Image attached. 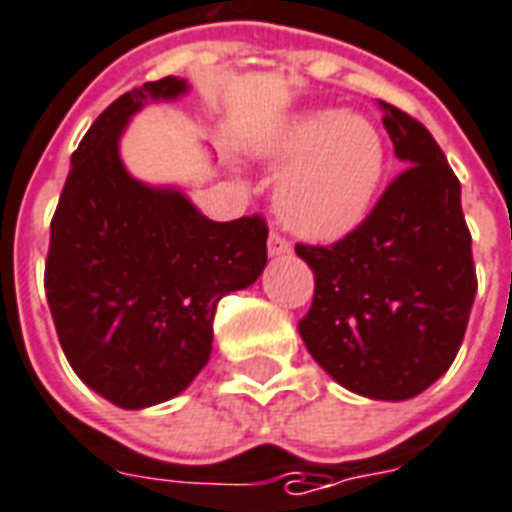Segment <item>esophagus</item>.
Masks as SVG:
<instances>
[{
	"label": "esophagus",
	"instance_id": "obj_1",
	"mask_svg": "<svg viewBox=\"0 0 512 512\" xmlns=\"http://www.w3.org/2000/svg\"><path fill=\"white\" fill-rule=\"evenodd\" d=\"M267 251H270V256H286V253H291V240L280 232H272L270 240H267Z\"/></svg>",
	"mask_w": 512,
	"mask_h": 512
}]
</instances>
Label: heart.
Instances as JSON below:
<instances>
[{
    "mask_svg": "<svg viewBox=\"0 0 512 512\" xmlns=\"http://www.w3.org/2000/svg\"><path fill=\"white\" fill-rule=\"evenodd\" d=\"M270 153L291 161L278 183V213L313 240H337L356 229L386 167L378 126L343 110L299 115L272 137Z\"/></svg>",
    "mask_w": 512,
    "mask_h": 512,
    "instance_id": "1",
    "label": "heart"
}]
</instances>
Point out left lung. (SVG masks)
Instances as JSON below:
<instances>
[{
  "label": "left lung",
  "mask_w": 512,
  "mask_h": 512,
  "mask_svg": "<svg viewBox=\"0 0 512 512\" xmlns=\"http://www.w3.org/2000/svg\"><path fill=\"white\" fill-rule=\"evenodd\" d=\"M380 113L407 167L343 240L294 245L315 278L299 334L340 386L402 402L456 359L478 275L459 178L443 148L405 110L380 102Z\"/></svg>",
  "instance_id": "obj_1"
}]
</instances>
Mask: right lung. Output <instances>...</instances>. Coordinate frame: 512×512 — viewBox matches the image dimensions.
<instances>
[{
	"label": "right lung",
	"instance_id": "obj_1",
	"mask_svg": "<svg viewBox=\"0 0 512 512\" xmlns=\"http://www.w3.org/2000/svg\"><path fill=\"white\" fill-rule=\"evenodd\" d=\"M183 91L161 78L118 96L72 153L51 221L45 297L61 351L126 410L167 402L197 378L218 302L267 264L264 215L210 221L178 191L129 178L118 159L129 115Z\"/></svg>",
	"mask_w": 512,
	"mask_h": 512
}]
</instances>
